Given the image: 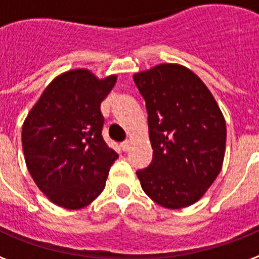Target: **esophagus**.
Returning <instances> with one entry per match:
<instances>
[{"label":"esophagus","mask_w":259,"mask_h":259,"mask_svg":"<svg viewBox=\"0 0 259 259\" xmlns=\"http://www.w3.org/2000/svg\"><path fill=\"white\" fill-rule=\"evenodd\" d=\"M130 145H131V141H130V140H124L122 144H120V146H122L123 150L130 149Z\"/></svg>","instance_id":"esophagus-1"}]
</instances>
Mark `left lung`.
Wrapping results in <instances>:
<instances>
[{"label":"left lung","instance_id":"obj_1","mask_svg":"<svg viewBox=\"0 0 259 259\" xmlns=\"http://www.w3.org/2000/svg\"><path fill=\"white\" fill-rule=\"evenodd\" d=\"M145 100L153 161L137 171L141 188L167 209L197 202L222 170L226 120L189 68L162 63L134 75Z\"/></svg>","mask_w":259,"mask_h":259}]
</instances>
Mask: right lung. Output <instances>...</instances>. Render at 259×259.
Wrapping results in <instances>:
<instances>
[{
    "mask_svg": "<svg viewBox=\"0 0 259 259\" xmlns=\"http://www.w3.org/2000/svg\"><path fill=\"white\" fill-rule=\"evenodd\" d=\"M85 68L63 72L27 115L22 145L32 179L58 206L76 210L100 196L118 154L102 137L101 102L115 85Z\"/></svg>",
    "mask_w": 259,
    "mask_h": 259,
    "instance_id": "obj_1",
    "label": "right lung"
}]
</instances>
